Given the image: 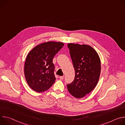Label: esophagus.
Here are the masks:
<instances>
[{"label": "esophagus", "instance_id": "34e87169", "mask_svg": "<svg viewBox=\"0 0 125 125\" xmlns=\"http://www.w3.org/2000/svg\"><path fill=\"white\" fill-rule=\"evenodd\" d=\"M59 78H60V80H63V79L64 78V76H60V77H59Z\"/></svg>", "mask_w": 125, "mask_h": 125}]
</instances>
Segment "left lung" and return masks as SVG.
I'll return each instance as SVG.
<instances>
[{"instance_id":"8db88e82","label":"left lung","mask_w":125,"mask_h":125,"mask_svg":"<svg viewBox=\"0 0 125 125\" xmlns=\"http://www.w3.org/2000/svg\"><path fill=\"white\" fill-rule=\"evenodd\" d=\"M75 71L73 82L67 84L70 94L81 98L96 86L101 72V62L97 52L90 45L68 43Z\"/></svg>"}]
</instances>
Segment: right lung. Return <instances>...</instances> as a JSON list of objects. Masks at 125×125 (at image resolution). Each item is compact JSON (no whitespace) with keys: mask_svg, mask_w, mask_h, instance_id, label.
Masks as SVG:
<instances>
[{"mask_svg":"<svg viewBox=\"0 0 125 125\" xmlns=\"http://www.w3.org/2000/svg\"><path fill=\"white\" fill-rule=\"evenodd\" d=\"M61 42H48L33 47L28 54L24 73L29 86L34 91H47L54 83V65L53 58L63 47Z\"/></svg>","mask_w":125,"mask_h":125,"instance_id":"1","label":"right lung"}]
</instances>
